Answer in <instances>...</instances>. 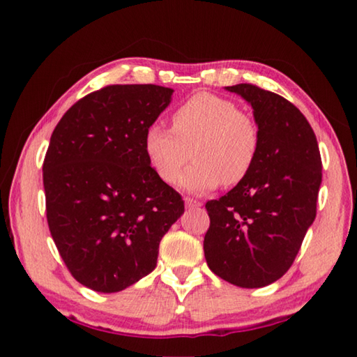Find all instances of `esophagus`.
Masks as SVG:
<instances>
[{
    "mask_svg": "<svg viewBox=\"0 0 357 357\" xmlns=\"http://www.w3.org/2000/svg\"><path fill=\"white\" fill-rule=\"evenodd\" d=\"M202 202H197V200H193V198H185V208H189V209H193V208H200L202 206Z\"/></svg>",
    "mask_w": 357,
    "mask_h": 357,
    "instance_id": "esophagus-1",
    "label": "esophagus"
}]
</instances>
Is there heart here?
<instances>
[{
  "label": "heart",
  "mask_w": 357,
  "mask_h": 357,
  "mask_svg": "<svg viewBox=\"0 0 357 357\" xmlns=\"http://www.w3.org/2000/svg\"><path fill=\"white\" fill-rule=\"evenodd\" d=\"M172 129L153 124L144 132V153L165 183L192 193L213 190L220 183L234 185L245 179L259 151V129L236 102L213 93H197L172 114Z\"/></svg>",
  "instance_id": "b5f03b06"
}]
</instances>
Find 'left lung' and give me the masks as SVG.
I'll return each mask as SVG.
<instances>
[{
    "instance_id": "left-lung-1",
    "label": "left lung",
    "mask_w": 357,
    "mask_h": 357,
    "mask_svg": "<svg viewBox=\"0 0 357 357\" xmlns=\"http://www.w3.org/2000/svg\"><path fill=\"white\" fill-rule=\"evenodd\" d=\"M227 89L252 105L261 142L245 179L206 203L203 249L220 279L261 288L291 268L315 220L321 155L315 132L291 102L250 83Z\"/></svg>"
}]
</instances>
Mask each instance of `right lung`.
Instances as JSON below:
<instances>
[{
	"instance_id": "add662e5",
	"label": "right lung",
	"mask_w": 357,
	"mask_h": 357,
	"mask_svg": "<svg viewBox=\"0 0 357 357\" xmlns=\"http://www.w3.org/2000/svg\"><path fill=\"white\" fill-rule=\"evenodd\" d=\"M172 94L108 84L75 102L52 134L42 167L48 228L72 277L94 291L116 293L148 275L184 213L143 146Z\"/></svg>"
}]
</instances>
